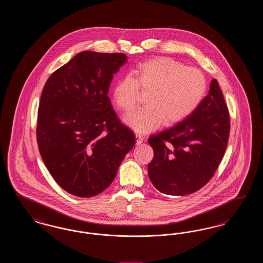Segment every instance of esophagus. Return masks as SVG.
Here are the masks:
<instances>
[{
    "label": "esophagus",
    "mask_w": 263,
    "mask_h": 263,
    "mask_svg": "<svg viewBox=\"0 0 263 263\" xmlns=\"http://www.w3.org/2000/svg\"><path fill=\"white\" fill-rule=\"evenodd\" d=\"M143 140H144V137L141 135V134H136V144L137 145H140L142 142H143Z\"/></svg>",
    "instance_id": "34e87169"
}]
</instances>
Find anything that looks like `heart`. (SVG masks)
<instances>
[{
	"instance_id": "1",
	"label": "heart",
	"mask_w": 263,
	"mask_h": 263,
	"mask_svg": "<svg viewBox=\"0 0 263 263\" xmlns=\"http://www.w3.org/2000/svg\"><path fill=\"white\" fill-rule=\"evenodd\" d=\"M132 75L116 81L112 99L120 110L129 112L137 103L139 89L148 91L146 105L124 117L126 124L139 133L151 132L163 122L172 125L185 119L200 105L207 91L201 71L168 57L139 63Z\"/></svg>"
}]
</instances>
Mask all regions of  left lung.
Wrapping results in <instances>:
<instances>
[{
	"mask_svg": "<svg viewBox=\"0 0 263 263\" xmlns=\"http://www.w3.org/2000/svg\"><path fill=\"white\" fill-rule=\"evenodd\" d=\"M230 134V115L216 79L195 111L175 125L152 135L154 158L148 164L160 192L184 196L203 187L221 163Z\"/></svg>",
	"mask_w": 263,
	"mask_h": 263,
	"instance_id": "obj_1",
	"label": "left lung"
}]
</instances>
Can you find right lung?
Wrapping results in <instances>:
<instances>
[{"label":"right lung","mask_w":263,"mask_h":263,"mask_svg":"<svg viewBox=\"0 0 263 263\" xmlns=\"http://www.w3.org/2000/svg\"><path fill=\"white\" fill-rule=\"evenodd\" d=\"M123 53L83 51L47 80L38 108V149L55 181L79 197L108 187L135 145L107 97Z\"/></svg>","instance_id":"1"}]
</instances>
